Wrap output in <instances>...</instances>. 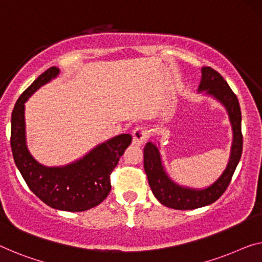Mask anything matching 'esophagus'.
<instances>
[{"label": "esophagus", "instance_id": "esophagus-1", "mask_svg": "<svg viewBox=\"0 0 262 262\" xmlns=\"http://www.w3.org/2000/svg\"><path fill=\"white\" fill-rule=\"evenodd\" d=\"M132 136L134 139L132 142L136 145H142L148 139V131L146 127L144 126H137L134 131H132Z\"/></svg>", "mask_w": 262, "mask_h": 262}]
</instances>
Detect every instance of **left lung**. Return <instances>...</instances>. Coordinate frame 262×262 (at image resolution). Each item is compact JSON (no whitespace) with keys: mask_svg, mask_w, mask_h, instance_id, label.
<instances>
[{"mask_svg":"<svg viewBox=\"0 0 262 262\" xmlns=\"http://www.w3.org/2000/svg\"><path fill=\"white\" fill-rule=\"evenodd\" d=\"M201 82L199 91L207 90V94L213 95L226 106L229 119L233 126L232 152L226 170L220 178L205 190H191L180 187L165 174L158 148L156 145L148 142L144 147V170L147 176L148 184L157 199L165 206L174 210H194V208L206 206L218 200L226 191L231 183L233 173L243 154V134H241V110L236 95L232 91L218 71L211 67L201 68Z\"/></svg>","mask_w":262,"mask_h":262,"instance_id":"left-lung-1","label":"left lung"}]
</instances>
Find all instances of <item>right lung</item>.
<instances>
[{"label":"right lung","instance_id":"right-lung-1","mask_svg":"<svg viewBox=\"0 0 262 262\" xmlns=\"http://www.w3.org/2000/svg\"><path fill=\"white\" fill-rule=\"evenodd\" d=\"M51 67L22 92L11 114L10 146L15 164L30 191L56 210L82 212L97 206L111 191L110 176L131 144L125 134L98 145L83 159L64 167H44L30 156L26 145L24 103L39 86L58 74Z\"/></svg>","mask_w":262,"mask_h":262}]
</instances>
